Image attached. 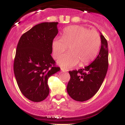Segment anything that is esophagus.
<instances>
[{
	"label": "esophagus",
	"instance_id": "obj_1",
	"mask_svg": "<svg viewBox=\"0 0 125 125\" xmlns=\"http://www.w3.org/2000/svg\"><path fill=\"white\" fill-rule=\"evenodd\" d=\"M61 71H62V72H66L68 71V70L62 68V67H61Z\"/></svg>",
	"mask_w": 125,
	"mask_h": 125
}]
</instances>
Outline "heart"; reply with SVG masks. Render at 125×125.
I'll return each mask as SVG.
<instances>
[{"label":"heart","instance_id":"heart-1","mask_svg":"<svg viewBox=\"0 0 125 125\" xmlns=\"http://www.w3.org/2000/svg\"><path fill=\"white\" fill-rule=\"evenodd\" d=\"M100 44L101 39L96 31L82 26H71L63 30L62 38L56 37L53 40V56L58 59L69 47L70 52L60 57L59 65L69 69L76 65L79 61L80 64L83 65L95 59Z\"/></svg>","mask_w":125,"mask_h":125}]
</instances>
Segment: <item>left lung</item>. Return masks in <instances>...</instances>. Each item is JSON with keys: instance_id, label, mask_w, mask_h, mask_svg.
<instances>
[{"instance_id": "1", "label": "left lung", "mask_w": 125, "mask_h": 125, "mask_svg": "<svg viewBox=\"0 0 125 125\" xmlns=\"http://www.w3.org/2000/svg\"><path fill=\"white\" fill-rule=\"evenodd\" d=\"M101 48L95 60L78 71H69L71 79L67 92L73 99L84 102L92 97L101 86L108 69V48L106 39L100 33Z\"/></svg>"}]
</instances>
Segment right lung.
<instances>
[{"mask_svg":"<svg viewBox=\"0 0 125 125\" xmlns=\"http://www.w3.org/2000/svg\"><path fill=\"white\" fill-rule=\"evenodd\" d=\"M58 22H43L23 34L17 46L13 70L19 89L29 100L39 102L49 94L48 81L60 71L52 58L53 40Z\"/></svg>","mask_w":125,"mask_h":125,"instance_id":"right-lung-1","label":"right lung"}]
</instances>
